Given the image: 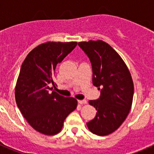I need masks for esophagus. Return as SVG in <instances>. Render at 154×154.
I'll list each match as a JSON object with an SVG mask.
<instances>
[{
    "mask_svg": "<svg viewBox=\"0 0 154 154\" xmlns=\"http://www.w3.org/2000/svg\"><path fill=\"white\" fill-rule=\"evenodd\" d=\"M78 103L81 105H85L87 103V101L86 100H85V99H83V100H79Z\"/></svg>",
    "mask_w": 154,
    "mask_h": 154,
    "instance_id": "obj_1",
    "label": "esophagus"
}]
</instances>
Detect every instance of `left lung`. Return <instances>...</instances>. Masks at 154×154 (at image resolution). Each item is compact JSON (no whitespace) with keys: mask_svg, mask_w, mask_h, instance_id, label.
I'll use <instances>...</instances> for the list:
<instances>
[{"mask_svg":"<svg viewBox=\"0 0 154 154\" xmlns=\"http://www.w3.org/2000/svg\"><path fill=\"white\" fill-rule=\"evenodd\" d=\"M90 59L92 83L101 94L89 103L97 110L87 123L94 134L106 136L113 133L125 121L132 106L134 86L126 63L115 50L102 40L79 42Z\"/></svg>","mask_w":154,"mask_h":154,"instance_id":"obj_1","label":"left lung"}]
</instances>
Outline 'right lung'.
<instances>
[{"mask_svg": "<svg viewBox=\"0 0 154 154\" xmlns=\"http://www.w3.org/2000/svg\"><path fill=\"white\" fill-rule=\"evenodd\" d=\"M76 45V42H45L31 50L21 65L15 86L16 103L31 127L45 135L59 133L78 105L75 98L49 92V85H56V65Z\"/></svg>", "mask_w": 154, "mask_h": 154, "instance_id": "obj_1", "label": "right lung"}]
</instances>
